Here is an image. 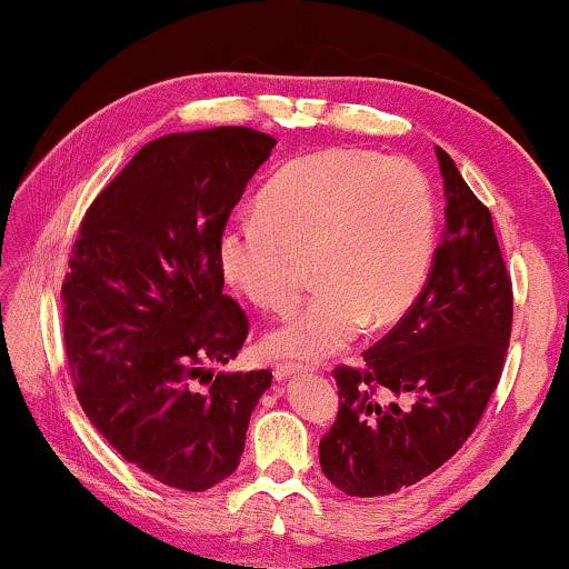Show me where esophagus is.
<instances>
[{
    "mask_svg": "<svg viewBox=\"0 0 569 569\" xmlns=\"http://www.w3.org/2000/svg\"><path fill=\"white\" fill-rule=\"evenodd\" d=\"M310 368V365H302V362H277L274 365V376L282 380V378H290L295 376V372H306Z\"/></svg>",
    "mask_w": 569,
    "mask_h": 569,
    "instance_id": "1",
    "label": "esophagus"
}]
</instances>
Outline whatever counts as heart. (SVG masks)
Returning a JSON list of instances; mask_svg holds the SVG:
<instances>
[{"instance_id":"1","label":"heart","mask_w":569,"mask_h":569,"mask_svg":"<svg viewBox=\"0 0 569 569\" xmlns=\"http://www.w3.org/2000/svg\"><path fill=\"white\" fill-rule=\"evenodd\" d=\"M440 238L430 178L415 162L331 147L284 162L259 214L228 222L217 240L224 277L269 313H284L313 277L318 292L267 337L271 355L345 349L370 326L401 321L422 298Z\"/></svg>"}]
</instances>
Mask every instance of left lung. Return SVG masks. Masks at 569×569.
<instances>
[{
    "label": "left lung",
    "instance_id": "8db88e82",
    "mask_svg": "<svg viewBox=\"0 0 569 569\" xmlns=\"http://www.w3.org/2000/svg\"><path fill=\"white\" fill-rule=\"evenodd\" d=\"M446 228L422 298L362 365H337L339 411L321 471L349 497L393 495L440 469L477 430L500 383L512 279L489 209L438 147Z\"/></svg>",
    "mask_w": 569,
    "mask_h": 569
}]
</instances>
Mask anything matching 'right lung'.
<instances>
[{"label": "right lung", "mask_w": 569, "mask_h": 569, "mask_svg": "<svg viewBox=\"0 0 569 569\" xmlns=\"http://www.w3.org/2000/svg\"><path fill=\"white\" fill-rule=\"evenodd\" d=\"M274 142L220 127L144 144L88 207L61 282L82 411L129 463L183 492L238 469L271 386V370L207 365L232 360L251 329L222 292L217 240Z\"/></svg>", "instance_id": "add662e5"}]
</instances>
